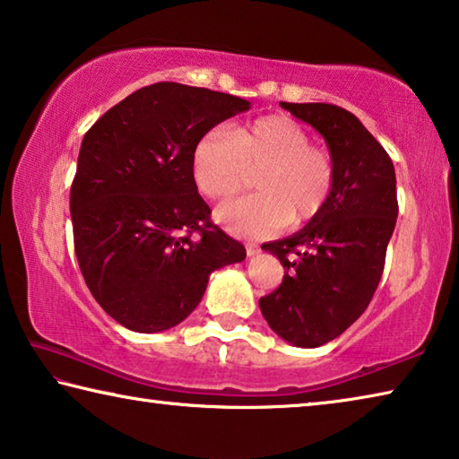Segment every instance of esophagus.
Wrapping results in <instances>:
<instances>
[{
    "instance_id": "34e87169",
    "label": "esophagus",
    "mask_w": 459,
    "mask_h": 459,
    "mask_svg": "<svg viewBox=\"0 0 459 459\" xmlns=\"http://www.w3.org/2000/svg\"><path fill=\"white\" fill-rule=\"evenodd\" d=\"M246 254H247V258L256 256V254H260V247L256 244H246Z\"/></svg>"
}]
</instances>
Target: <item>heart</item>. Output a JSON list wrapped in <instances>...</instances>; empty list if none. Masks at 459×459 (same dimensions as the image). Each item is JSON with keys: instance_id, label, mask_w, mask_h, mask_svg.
I'll list each match as a JSON object with an SVG mask.
<instances>
[{"instance_id": "heart-1", "label": "heart", "mask_w": 459, "mask_h": 459, "mask_svg": "<svg viewBox=\"0 0 459 459\" xmlns=\"http://www.w3.org/2000/svg\"><path fill=\"white\" fill-rule=\"evenodd\" d=\"M262 195L223 203L215 221L228 234L264 239L292 221L317 215L333 191L335 167L327 150L311 144L309 132L287 116H266L236 130L217 126L191 152V175L209 199H230L244 189L250 170Z\"/></svg>"}]
</instances>
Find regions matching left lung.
Here are the masks:
<instances>
[{"label":"left lung","mask_w":459,"mask_h":459,"mask_svg":"<svg viewBox=\"0 0 459 459\" xmlns=\"http://www.w3.org/2000/svg\"><path fill=\"white\" fill-rule=\"evenodd\" d=\"M281 108L321 134L335 183L303 230L262 246L287 273L260 299V311L281 340L319 348L366 311L378 287L399 215L396 177L386 150L350 111L329 103L281 101Z\"/></svg>","instance_id":"obj_1"}]
</instances>
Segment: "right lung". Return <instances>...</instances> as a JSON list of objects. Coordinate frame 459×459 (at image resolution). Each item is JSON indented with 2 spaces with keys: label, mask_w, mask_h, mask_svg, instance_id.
<instances>
[{
  "label": "right lung",
  "mask_w": 459,
  "mask_h": 459,
  "mask_svg": "<svg viewBox=\"0 0 459 459\" xmlns=\"http://www.w3.org/2000/svg\"><path fill=\"white\" fill-rule=\"evenodd\" d=\"M242 97L180 82L127 95L85 134L71 186L74 252L103 311L138 333L189 317L215 270L246 247L209 225L191 152L203 134L250 109Z\"/></svg>",
  "instance_id": "right-lung-1"
}]
</instances>
